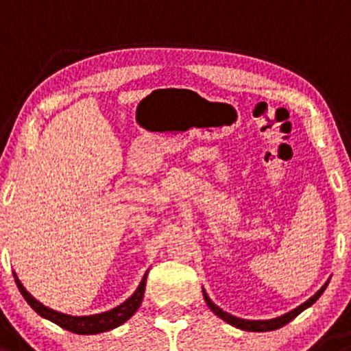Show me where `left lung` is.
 Listing matches in <instances>:
<instances>
[{
  "label": "left lung",
  "instance_id": "8db88e82",
  "mask_svg": "<svg viewBox=\"0 0 351 351\" xmlns=\"http://www.w3.org/2000/svg\"><path fill=\"white\" fill-rule=\"evenodd\" d=\"M326 285H328V282H326L325 285L322 287V289L313 295V297H310L308 300L303 302L300 306L293 308L292 312L282 315V317L271 318V320H243V318H237V317H234V315L223 312V310L219 308V306L215 305V303H212V300H210V298H208V295L206 293V290H204V289H202V293H204V298H206L208 308H210L212 312L217 315V317L222 318L223 322H227V324L237 326V328H240V330H247V332H271V330L282 328L283 325H287V324H289V322H292L298 313H302L303 310L308 308V306H312L313 303L317 302L318 298H320V295L324 293V290L326 289Z\"/></svg>",
  "mask_w": 351,
  "mask_h": 351
}]
</instances>
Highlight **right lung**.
Segmentation results:
<instances>
[{"label": "right lung", "mask_w": 351, "mask_h": 351, "mask_svg": "<svg viewBox=\"0 0 351 351\" xmlns=\"http://www.w3.org/2000/svg\"><path fill=\"white\" fill-rule=\"evenodd\" d=\"M14 275V282H16L19 292H21L25 300L29 303L31 308L34 310L38 315H41L43 318H48L49 322L56 324L61 326V328L69 330V332L77 333V335H96V333H102V332H108V330L116 328V326L123 325L124 322H128L129 318L132 317L134 313L137 312L139 308L141 302H143L144 297V290H145V280H147V271L141 280L139 287L137 290L134 292L128 300L121 303L119 306L116 308L109 310V312H102V313H96V315H86V317H73V315H66L61 312H56V310L48 308L45 306L43 303H39L36 298L33 297L25 287L21 285L19 278Z\"/></svg>", "instance_id": "obj_1"}]
</instances>
